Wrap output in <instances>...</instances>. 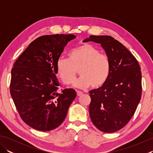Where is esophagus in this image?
<instances>
[{"label":"esophagus","instance_id":"esophagus-1","mask_svg":"<svg viewBox=\"0 0 153 153\" xmlns=\"http://www.w3.org/2000/svg\"><path fill=\"white\" fill-rule=\"evenodd\" d=\"M76 93H77V96H81L83 94V92L80 91H76Z\"/></svg>","mask_w":153,"mask_h":153}]
</instances>
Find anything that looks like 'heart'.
Here are the masks:
<instances>
[{
	"label": "heart",
	"mask_w": 153,
	"mask_h": 153,
	"mask_svg": "<svg viewBox=\"0 0 153 153\" xmlns=\"http://www.w3.org/2000/svg\"><path fill=\"white\" fill-rule=\"evenodd\" d=\"M56 70L66 85L73 84L77 70L81 76L76 83L79 88H99L105 83L110 71L109 58L90 44H84L74 48L68 58L60 57L56 62Z\"/></svg>",
	"instance_id": "1"
}]
</instances>
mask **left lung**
I'll return each instance as SVG.
<instances>
[{
	"instance_id": "8db88e82",
	"label": "left lung",
	"mask_w": 153,
	"mask_h": 153,
	"mask_svg": "<svg viewBox=\"0 0 153 153\" xmlns=\"http://www.w3.org/2000/svg\"><path fill=\"white\" fill-rule=\"evenodd\" d=\"M83 41L100 43L110 62L105 83L89 91L91 120L100 131H117L129 122L141 100L140 66L134 55L112 37L90 35Z\"/></svg>"
}]
</instances>
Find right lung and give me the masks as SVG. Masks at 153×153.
<instances>
[{"label":"right lung","mask_w":153,"mask_h":153,"mask_svg":"<svg viewBox=\"0 0 153 153\" xmlns=\"http://www.w3.org/2000/svg\"><path fill=\"white\" fill-rule=\"evenodd\" d=\"M74 35H48L37 38L19 56L11 71L10 95L23 121L47 131L58 128L76 97L73 89L59 90L56 62Z\"/></svg>","instance_id":"add662e5"}]
</instances>
